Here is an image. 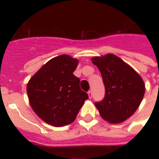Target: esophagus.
<instances>
[{"label": "esophagus", "instance_id": "1", "mask_svg": "<svg viewBox=\"0 0 159 159\" xmlns=\"http://www.w3.org/2000/svg\"><path fill=\"white\" fill-rule=\"evenodd\" d=\"M88 94H89V99H91V98H92V95H93V93H92V91H91V90H89V91L88 92Z\"/></svg>", "mask_w": 159, "mask_h": 159}]
</instances>
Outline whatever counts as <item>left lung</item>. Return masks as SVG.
I'll list each match as a JSON object with an SVG mask.
<instances>
[{"instance_id":"obj_1","label":"left lung","mask_w":159,"mask_h":159,"mask_svg":"<svg viewBox=\"0 0 159 159\" xmlns=\"http://www.w3.org/2000/svg\"><path fill=\"white\" fill-rule=\"evenodd\" d=\"M92 62L100 70L106 89L104 99L95 102V107L107 122L122 123L140 106L145 93L143 80L131 66L111 53L93 57Z\"/></svg>"}]
</instances>
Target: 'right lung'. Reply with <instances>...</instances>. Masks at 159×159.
Returning a JSON list of instances; mask_svg holds the SVG:
<instances>
[{"label": "right lung", "instance_id": "obj_1", "mask_svg": "<svg viewBox=\"0 0 159 159\" xmlns=\"http://www.w3.org/2000/svg\"><path fill=\"white\" fill-rule=\"evenodd\" d=\"M78 60L66 54L50 59L30 79L27 94L33 111L45 123L55 127L76 119L89 98L74 76Z\"/></svg>", "mask_w": 159, "mask_h": 159}]
</instances>
